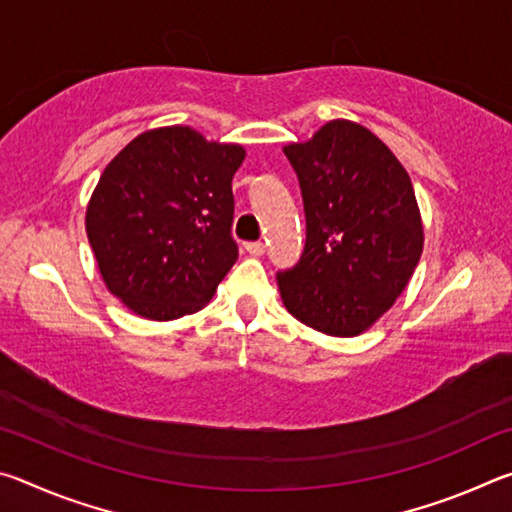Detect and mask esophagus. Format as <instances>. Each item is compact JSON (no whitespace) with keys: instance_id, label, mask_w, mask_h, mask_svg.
<instances>
[{"instance_id":"obj_1","label":"esophagus","mask_w":512,"mask_h":512,"mask_svg":"<svg viewBox=\"0 0 512 512\" xmlns=\"http://www.w3.org/2000/svg\"><path fill=\"white\" fill-rule=\"evenodd\" d=\"M246 253L253 257H262L266 253V246L262 244V241H250V244H246Z\"/></svg>"}]
</instances>
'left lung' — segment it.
Wrapping results in <instances>:
<instances>
[{"mask_svg": "<svg viewBox=\"0 0 512 512\" xmlns=\"http://www.w3.org/2000/svg\"><path fill=\"white\" fill-rule=\"evenodd\" d=\"M307 216L305 253L277 273L284 307L327 336L370 329L406 289L424 246L411 178L395 153L350 119L284 146Z\"/></svg>", "mask_w": 512, "mask_h": 512, "instance_id": "1", "label": "left lung"}]
</instances>
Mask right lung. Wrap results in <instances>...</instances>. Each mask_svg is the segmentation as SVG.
<instances>
[{"label": "right lung", "mask_w": 512, "mask_h": 512, "mask_svg": "<svg viewBox=\"0 0 512 512\" xmlns=\"http://www.w3.org/2000/svg\"><path fill=\"white\" fill-rule=\"evenodd\" d=\"M241 144L192 126L151 128L110 164L85 210L101 280L133 314L176 320L203 309L237 262L232 176Z\"/></svg>", "instance_id": "add662e5"}]
</instances>
